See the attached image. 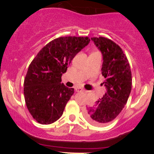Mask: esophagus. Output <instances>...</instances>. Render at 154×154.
<instances>
[{
  "label": "esophagus",
  "instance_id": "obj_1",
  "mask_svg": "<svg viewBox=\"0 0 154 154\" xmlns=\"http://www.w3.org/2000/svg\"><path fill=\"white\" fill-rule=\"evenodd\" d=\"M74 90H75L77 92H81V91H83V89L82 88H80V87H76V88H74Z\"/></svg>",
  "mask_w": 154,
  "mask_h": 154
}]
</instances>
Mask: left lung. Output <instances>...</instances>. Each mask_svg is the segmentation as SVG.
I'll list each match as a JSON object with an SVG mask.
<instances>
[{
  "instance_id": "obj_1",
  "label": "left lung",
  "mask_w": 154,
  "mask_h": 154,
  "mask_svg": "<svg viewBox=\"0 0 154 154\" xmlns=\"http://www.w3.org/2000/svg\"><path fill=\"white\" fill-rule=\"evenodd\" d=\"M103 57L101 72L105 77L104 95L84 111L91 124L103 126L114 120L127 103L132 88V75L127 57L122 48L104 37L91 38Z\"/></svg>"
}]
</instances>
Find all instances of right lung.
Here are the masks:
<instances>
[{
  "mask_svg": "<svg viewBox=\"0 0 154 154\" xmlns=\"http://www.w3.org/2000/svg\"><path fill=\"white\" fill-rule=\"evenodd\" d=\"M89 42L88 37H60L46 45L30 63L24 79V99L38 123L50 125L62 116L74 88L61 83V77Z\"/></svg>",
  "mask_w": 154,
  "mask_h": 154,
  "instance_id": "right-lung-1",
  "label": "right lung"
}]
</instances>
